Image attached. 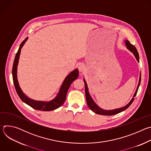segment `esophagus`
Returning a JSON list of instances; mask_svg holds the SVG:
<instances>
[{
	"instance_id": "34e87169",
	"label": "esophagus",
	"mask_w": 151,
	"mask_h": 151,
	"mask_svg": "<svg viewBox=\"0 0 151 151\" xmlns=\"http://www.w3.org/2000/svg\"><path fill=\"white\" fill-rule=\"evenodd\" d=\"M85 69V65L83 64H80L79 66H78V69H79V71L80 72H82Z\"/></svg>"
}]
</instances>
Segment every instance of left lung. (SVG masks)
<instances>
[{
	"instance_id": "left-lung-1",
	"label": "left lung",
	"mask_w": 151,
	"mask_h": 151,
	"mask_svg": "<svg viewBox=\"0 0 151 151\" xmlns=\"http://www.w3.org/2000/svg\"><path fill=\"white\" fill-rule=\"evenodd\" d=\"M125 45L127 47V48L130 51L132 52H133V54H134V55L135 56L137 61L138 62H139V53L137 52V50L136 49V48L132 44H131L130 42H129L128 40H126L124 41ZM83 81H84V83H85V96H86V99H87V104L89 107V108L94 113L99 114V115H116L117 114H119L122 111H124V110H125L126 109H127L128 107L130 106L132 103H133L134 99V97L136 96L140 84V81H141V73L140 74V77H139V83L137 85V89L133 95V98L132 99V100H130V101L127 104H126L125 106L120 107V108H118V109H113V110H104L100 107L94 102V101L93 100V99H92V97H91L89 91H88V86L87 84V82H86L85 80L83 79Z\"/></svg>"
}]
</instances>
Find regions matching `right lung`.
I'll list each match as a JSON object with an SVG mask.
<instances>
[{"instance_id":"add662e5","label":"right lung","mask_w":151,"mask_h":151,"mask_svg":"<svg viewBox=\"0 0 151 151\" xmlns=\"http://www.w3.org/2000/svg\"><path fill=\"white\" fill-rule=\"evenodd\" d=\"M27 39L28 37H26L19 45V49L15 57L13 64L12 78L16 91L21 100L29 106H31L32 108L36 110L42 111H54L61 106L64 101H65L66 95L71 83L73 82V81L76 79L79 76L78 69H76L75 70L70 72L69 75H68V76H67V77L64 79L57 96L52 100L48 101H44L35 100L30 99L21 90L17 79V66L21 50L24 45L26 42L27 40Z\"/></svg>"}]
</instances>
